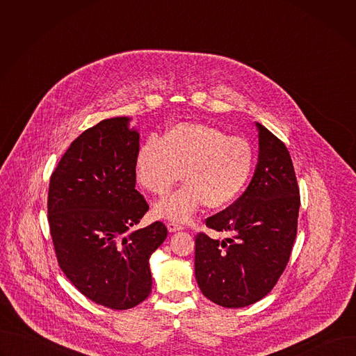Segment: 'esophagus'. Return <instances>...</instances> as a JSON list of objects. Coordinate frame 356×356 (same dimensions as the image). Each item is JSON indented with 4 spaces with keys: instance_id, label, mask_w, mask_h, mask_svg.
<instances>
[{
    "instance_id": "1",
    "label": "esophagus",
    "mask_w": 356,
    "mask_h": 356,
    "mask_svg": "<svg viewBox=\"0 0 356 356\" xmlns=\"http://www.w3.org/2000/svg\"><path fill=\"white\" fill-rule=\"evenodd\" d=\"M168 229H169V232L181 231V229H183V225H180V224H176V222H168Z\"/></svg>"
}]
</instances>
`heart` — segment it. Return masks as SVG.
I'll return each instance as SVG.
<instances>
[{
  "label": "heart",
  "instance_id": "1",
  "mask_svg": "<svg viewBox=\"0 0 356 356\" xmlns=\"http://www.w3.org/2000/svg\"><path fill=\"white\" fill-rule=\"evenodd\" d=\"M255 150L242 136H228L216 125L181 122L161 139L149 138L138 149L135 176L152 194L162 195L184 177V184L154 206L161 220L187 222L202 206L231 202L246 186Z\"/></svg>",
  "mask_w": 356,
  "mask_h": 356
}]
</instances>
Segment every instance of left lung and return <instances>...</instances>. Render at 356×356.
Segmentation results:
<instances>
[{
    "label": "left lung",
    "mask_w": 356,
    "mask_h": 356,
    "mask_svg": "<svg viewBox=\"0 0 356 356\" xmlns=\"http://www.w3.org/2000/svg\"><path fill=\"white\" fill-rule=\"evenodd\" d=\"M258 165L243 194L206 225L232 236H195V280L201 293L227 309L264 298L290 259L300 191L286 145L257 122Z\"/></svg>",
    "instance_id": "obj_1"
}]
</instances>
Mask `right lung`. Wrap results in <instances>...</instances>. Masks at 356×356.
<instances>
[{"label": "right lung", "instance_id": "obj_1", "mask_svg": "<svg viewBox=\"0 0 356 356\" xmlns=\"http://www.w3.org/2000/svg\"><path fill=\"white\" fill-rule=\"evenodd\" d=\"M129 122L104 120L77 136L47 194L60 269L81 294L113 310L132 309L150 294L149 258L168 236L161 221L134 229L149 206L135 190L139 132Z\"/></svg>", "mask_w": 356, "mask_h": 356}]
</instances>
